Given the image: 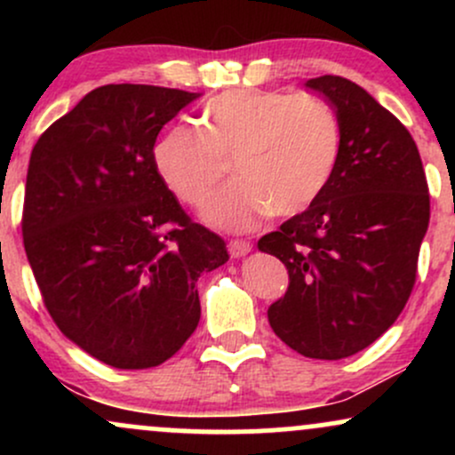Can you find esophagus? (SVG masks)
I'll return each instance as SVG.
<instances>
[{"label": "esophagus", "instance_id": "esophagus-1", "mask_svg": "<svg viewBox=\"0 0 455 455\" xmlns=\"http://www.w3.org/2000/svg\"><path fill=\"white\" fill-rule=\"evenodd\" d=\"M250 250H252V243L245 242V239H231V242H228V254H231L233 259L245 257Z\"/></svg>", "mask_w": 455, "mask_h": 455}]
</instances>
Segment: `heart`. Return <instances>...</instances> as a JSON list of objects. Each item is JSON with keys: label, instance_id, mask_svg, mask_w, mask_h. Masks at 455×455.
I'll return each instance as SVG.
<instances>
[{"label": "heart", "instance_id": "1", "mask_svg": "<svg viewBox=\"0 0 455 455\" xmlns=\"http://www.w3.org/2000/svg\"><path fill=\"white\" fill-rule=\"evenodd\" d=\"M340 122L310 93L235 90L203 108V132L166 130L154 164L166 186L188 205H201L227 175L237 181L216 195L203 218L228 231H248L263 218L306 212L325 192L340 158Z\"/></svg>", "mask_w": 455, "mask_h": 455}]
</instances>
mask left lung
Returning a JSON list of instances; mask_svg holds the SVG:
<instances>
[{
	"label": "left lung",
	"mask_w": 455,
	"mask_h": 455,
	"mask_svg": "<svg viewBox=\"0 0 455 455\" xmlns=\"http://www.w3.org/2000/svg\"><path fill=\"white\" fill-rule=\"evenodd\" d=\"M336 108L340 158L316 203L259 239L289 269L269 306L275 336L312 359L363 351L409 301L430 222V195L415 140L387 108L348 78H310Z\"/></svg>",
	"instance_id": "8db88e82"
}]
</instances>
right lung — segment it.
Masks as SVG:
<instances>
[{
	"instance_id": "obj_1",
	"label": "right lung",
	"mask_w": 455,
	"mask_h": 455,
	"mask_svg": "<svg viewBox=\"0 0 455 455\" xmlns=\"http://www.w3.org/2000/svg\"><path fill=\"white\" fill-rule=\"evenodd\" d=\"M201 93L104 85L31 149L23 243L61 333L119 370L154 368L201 318L196 280L228 260L154 164L166 122Z\"/></svg>"
}]
</instances>
